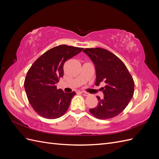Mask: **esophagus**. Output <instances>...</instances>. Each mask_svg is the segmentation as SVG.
<instances>
[{"label": "esophagus", "mask_w": 159, "mask_h": 159, "mask_svg": "<svg viewBox=\"0 0 159 159\" xmlns=\"http://www.w3.org/2000/svg\"><path fill=\"white\" fill-rule=\"evenodd\" d=\"M80 93L81 95H83L84 96H88V95H89V94H88V93L85 92V91H80Z\"/></svg>", "instance_id": "obj_1"}]
</instances>
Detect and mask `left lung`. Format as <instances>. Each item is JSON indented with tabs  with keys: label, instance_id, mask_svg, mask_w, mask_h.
I'll return each mask as SVG.
<instances>
[{
	"label": "left lung",
	"instance_id": "left-lung-1",
	"mask_svg": "<svg viewBox=\"0 0 159 159\" xmlns=\"http://www.w3.org/2000/svg\"><path fill=\"white\" fill-rule=\"evenodd\" d=\"M95 64V85L103 83L104 97H97L98 106L89 112L99 119L117 116L126 108L134 93V83L126 66L111 52L101 48H85L84 51Z\"/></svg>",
	"mask_w": 159,
	"mask_h": 159
}]
</instances>
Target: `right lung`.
Wrapping results in <instances>:
<instances>
[{
    "instance_id": "1",
    "label": "right lung",
    "mask_w": 159,
    "mask_h": 159,
    "mask_svg": "<svg viewBox=\"0 0 159 159\" xmlns=\"http://www.w3.org/2000/svg\"><path fill=\"white\" fill-rule=\"evenodd\" d=\"M83 48L62 44L46 51L34 62L25 80V89L31 106L41 117L54 119L66 111L75 92L64 93L56 84L64 75V64Z\"/></svg>"
}]
</instances>
